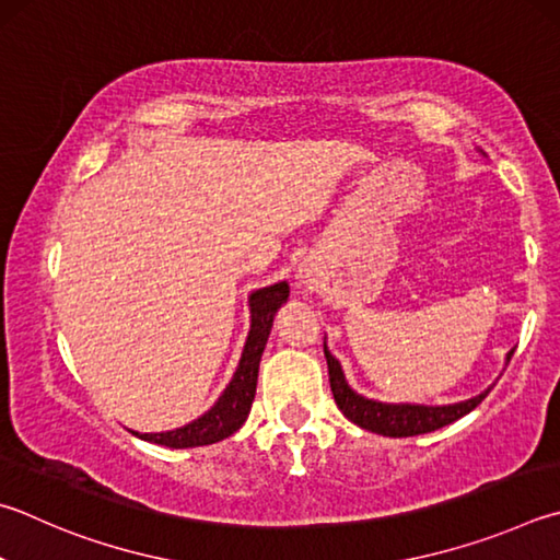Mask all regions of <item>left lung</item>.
I'll return each mask as SVG.
<instances>
[{
	"instance_id": "obj_1",
	"label": "left lung",
	"mask_w": 560,
	"mask_h": 560,
	"mask_svg": "<svg viewBox=\"0 0 560 560\" xmlns=\"http://www.w3.org/2000/svg\"><path fill=\"white\" fill-rule=\"evenodd\" d=\"M325 348V360H328V374H330V389L335 396V404L345 413V419L358 423L360 429L389 435V439H409V435H421L439 431L443 425H448L457 419H463L465 413H470L477 404H480L487 394H490L492 386H487L485 392L477 396H470L465 401L455 404H389V401H377L370 399V396H362L352 389L345 380V372L340 362L335 360V354ZM514 350L506 352V364H510Z\"/></svg>"
}]
</instances>
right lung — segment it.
<instances>
[{
    "label": "right lung",
    "mask_w": 560,
    "mask_h": 560,
    "mask_svg": "<svg viewBox=\"0 0 560 560\" xmlns=\"http://www.w3.org/2000/svg\"><path fill=\"white\" fill-rule=\"evenodd\" d=\"M289 301V283L277 281L271 287H264L249 293V332L245 350L235 374H232L225 392L220 394V399L210 406V409L198 416L196 421H190L180 429L174 431H161V433H139L131 431L141 441L166 445V448H198V445H210L222 439H228L235 431L242 429V423L247 421L254 394H257V374L261 352L267 348L273 315Z\"/></svg>",
    "instance_id": "1"
}]
</instances>
